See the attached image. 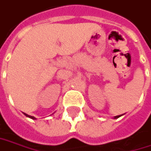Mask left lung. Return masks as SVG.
<instances>
[{
	"label": "left lung",
	"mask_w": 151,
	"mask_h": 151,
	"mask_svg": "<svg viewBox=\"0 0 151 151\" xmlns=\"http://www.w3.org/2000/svg\"><path fill=\"white\" fill-rule=\"evenodd\" d=\"M122 115H120V116H114V119H116V118H118V117H120Z\"/></svg>",
	"instance_id": "obj_1"
}]
</instances>
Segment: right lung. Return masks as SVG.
I'll return each mask as SVG.
<instances>
[{
	"instance_id": "1",
	"label": "right lung",
	"mask_w": 151,
	"mask_h": 151,
	"mask_svg": "<svg viewBox=\"0 0 151 151\" xmlns=\"http://www.w3.org/2000/svg\"><path fill=\"white\" fill-rule=\"evenodd\" d=\"M23 114L25 115V116H26L27 117H29V118H31V119H34V120H35V119H36V118H35V116H29V115L26 114V113H23Z\"/></svg>"
}]
</instances>
